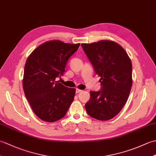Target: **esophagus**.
I'll return each instance as SVG.
<instances>
[{"label":"esophagus","mask_w":156,"mask_h":156,"mask_svg":"<svg viewBox=\"0 0 156 156\" xmlns=\"http://www.w3.org/2000/svg\"><path fill=\"white\" fill-rule=\"evenodd\" d=\"M82 92V90H80V89H78V88H76V93H79V92Z\"/></svg>","instance_id":"esophagus-1"}]
</instances>
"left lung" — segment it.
Here are the masks:
<instances>
[{"label": "left lung", "mask_w": 156, "mask_h": 156, "mask_svg": "<svg viewBox=\"0 0 156 156\" xmlns=\"http://www.w3.org/2000/svg\"><path fill=\"white\" fill-rule=\"evenodd\" d=\"M101 76V88L90 91L85 105L87 113L99 121H108L119 113L127 101L132 87V64L120 45L108 40L81 44Z\"/></svg>", "instance_id": "left-lung-1"}]
</instances>
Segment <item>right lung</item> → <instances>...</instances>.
Wrapping results in <instances>:
<instances>
[{"instance_id": "right-lung-1", "label": "right lung", "mask_w": 156, "mask_h": 156, "mask_svg": "<svg viewBox=\"0 0 156 156\" xmlns=\"http://www.w3.org/2000/svg\"><path fill=\"white\" fill-rule=\"evenodd\" d=\"M80 44L47 41L33 51L26 61L23 87L33 111L41 120L55 122L66 115L76 90L55 81L64 74L68 59Z\"/></svg>"}]
</instances>
